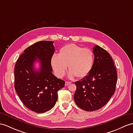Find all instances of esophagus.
<instances>
[{
  "label": "esophagus",
  "mask_w": 133,
  "mask_h": 133,
  "mask_svg": "<svg viewBox=\"0 0 133 133\" xmlns=\"http://www.w3.org/2000/svg\"><path fill=\"white\" fill-rule=\"evenodd\" d=\"M71 83V82H68V81H66V82H65V85L66 86H68L69 84H70Z\"/></svg>",
  "instance_id": "esophagus-1"
}]
</instances>
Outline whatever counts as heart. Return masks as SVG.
Wrapping results in <instances>:
<instances>
[{"instance_id": "obj_1", "label": "heart", "mask_w": 133, "mask_h": 133, "mask_svg": "<svg viewBox=\"0 0 133 133\" xmlns=\"http://www.w3.org/2000/svg\"><path fill=\"white\" fill-rule=\"evenodd\" d=\"M94 61V55L91 49L69 44L61 48L58 56L52 57L51 65L58 77L61 78L65 75L68 65L70 78L76 76L82 78L91 71Z\"/></svg>"}]
</instances>
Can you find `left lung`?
<instances>
[{"label":"left lung","instance_id":"left-lung-1","mask_svg":"<svg viewBox=\"0 0 133 133\" xmlns=\"http://www.w3.org/2000/svg\"><path fill=\"white\" fill-rule=\"evenodd\" d=\"M92 69L85 77L75 82L74 100L79 108L94 111L104 106L114 94L117 74L112 57L98 45L93 48Z\"/></svg>","mask_w":133,"mask_h":133}]
</instances>
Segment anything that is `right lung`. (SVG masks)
Returning a JSON list of instances; mask_svg holds the SVG:
<instances>
[{"label":"right lung","instance_id":"add662e5","mask_svg":"<svg viewBox=\"0 0 133 133\" xmlns=\"http://www.w3.org/2000/svg\"><path fill=\"white\" fill-rule=\"evenodd\" d=\"M53 43L44 41L32 44L24 50L15 67L16 92L28 109L38 113L54 107L57 100V91L65 85L64 81L52 73L51 59L55 52ZM36 61L41 64L38 70L34 66Z\"/></svg>","mask_w":133,"mask_h":133}]
</instances>
